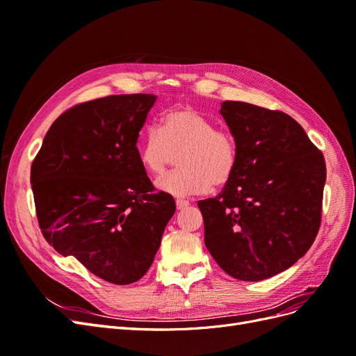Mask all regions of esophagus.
Wrapping results in <instances>:
<instances>
[{
  "instance_id": "1",
  "label": "esophagus",
  "mask_w": 356,
  "mask_h": 356,
  "mask_svg": "<svg viewBox=\"0 0 356 356\" xmlns=\"http://www.w3.org/2000/svg\"><path fill=\"white\" fill-rule=\"evenodd\" d=\"M175 204H177V209L181 211V209H186L188 207V200H182V199H177L175 200Z\"/></svg>"
}]
</instances>
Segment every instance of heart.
I'll return each mask as SVG.
<instances>
[{
	"instance_id": "obj_1",
	"label": "heart",
	"mask_w": 356,
	"mask_h": 356,
	"mask_svg": "<svg viewBox=\"0 0 356 356\" xmlns=\"http://www.w3.org/2000/svg\"><path fill=\"white\" fill-rule=\"evenodd\" d=\"M139 160L152 174H161L179 154L181 169L156 179V187L177 197L224 187L239 165V143L229 129L182 106L168 111L160 126H149L138 144Z\"/></svg>"
}]
</instances>
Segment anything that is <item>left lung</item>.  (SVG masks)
I'll use <instances>...</instances> for the list:
<instances>
[{
    "label": "left lung",
    "mask_w": 356,
    "mask_h": 356,
    "mask_svg": "<svg viewBox=\"0 0 356 356\" xmlns=\"http://www.w3.org/2000/svg\"><path fill=\"white\" fill-rule=\"evenodd\" d=\"M239 165L218 196L197 202L204 245L230 276L257 282L286 270L314 243L322 218L325 160L293 117L224 101Z\"/></svg>",
    "instance_id": "1"
}]
</instances>
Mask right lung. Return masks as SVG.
I'll list each match as a JSON object with an SVG mask.
<instances>
[{
  "label": "right lung",
  "instance_id": "1",
  "mask_svg": "<svg viewBox=\"0 0 356 356\" xmlns=\"http://www.w3.org/2000/svg\"><path fill=\"white\" fill-rule=\"evenodd\" d=\"M154 102L153 95L132 93L71 106L53 122L31 166L44 239L115 285L147 273L175 212L136 147Z\"/></svg>",
  "mask_w": 356,
  "mask_h": 356
}]
</instances>
